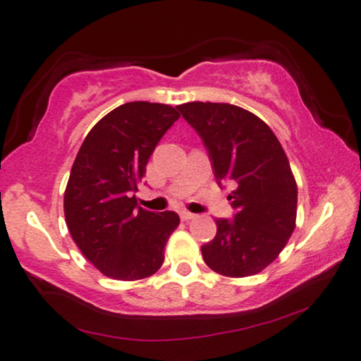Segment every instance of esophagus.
Returning a JSON list of instances; mask_svg holds the SVG:
<instances>
[{"label": "esophagus", "mask_w": 361, "mask_h": 361, "mask_svg": "<svg viewBox=\"0 0 361 361\" xmlns=\"http://www.w3.org/2000/svg\"><path fill=\"white\" fill-rule=\"evenodd\" d=\"M180 217H181V220H191V219L196 217V214L188 212V211H181L180 212Z\"/></svg>", "instance_id": "34e87169"}]
</instances>
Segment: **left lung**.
<instances>
[{
	"label": "left lung",
	"mask_w": 361,
	"mask_h": 361,
	"mask_svg": "<svg viewBox=\"0 0 361 361\" xmlns=\"http://www.w3.org/2000/svg\"><path fill=\"white\" fill-rule=\"evenodd\" d=\"M202 139L217 185L233 181V219H215L217 235L201 246L204 262L227 277L261 272L295 230L297 183L283 149L264 121L230 104L178 105Z\"/></svg>",
	"instance_id": "left-lung-1"
}]
</instances>
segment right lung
Wrapping results in <instances>:
<instances>
[{
    "instance_id": "right-lung-1",
    "label": "right lung",
    "mask_w": 361,
    "mask_h": 361,
    "mask_svg": "<svg viewBox=\"0 0 361 361\" xmlns=\"http://www.w3.org/2000/svg\"><path fill=\"white\" fill-rule=\"evenodd\" d=\"M176 109L150 102L116 106L90 129L64 191V217L74 243L105 276L139 281L164 264L180 217L137 207L134 192Z\"/></svg>"
}]
</instances>
